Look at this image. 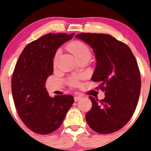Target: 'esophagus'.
<instances>
[{"label": "esophagus", "mask_w": 151, "mask_h": 151, "mask_svg": "<svg viewBox=\"0 0 151 151\" xmlns=\"http://www.w3.org/2000/svg\"><path fill=\"white\" fill-rule=\"evenodd\" d=\"M74 99V101H78L79 100L81 99L82 96H75Z\"/></svg>", "instance_id": "obj_1"}]
</instances>
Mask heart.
Instances as JSON below:
<instances>
[{
	"label": "heart",
	"instance_id": "obj_1",
	"mask_svg": "<svg viewBox=\"0 0 151 151\" xmlns=\"http://www.w3.org/2000/svg\"><path fill=\"white\" fill-rule=\"evenodd\" d=\"M68 49L71 52L73 55L77 58V59L83 57L85 55H91L90 50L88 47L85 45L84 43L79 41H74V42H71L68 45ZM58 54L57 52L55 55L54 59H53V63L55 64L56 61H57ZM69 84L72 86H77L79 85V77H73L69 79Z\"/></svg>",
	"mask_w": 151,
	"mask_h": 151
}]
</instances>
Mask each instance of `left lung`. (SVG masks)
<instances>
[{"label":"left lung","instance_id":"left-lung-1","mask_svg":"<svg viewBox=\"0 0 151 151\" xmlns=\"http://www.w3.org/2000/svg\"><path fill=\"white\" fill-rule=\"evenodd\" d=\"M75 37L93 49L96 65L91 80L106 91L101 101L89 97L93 105L85 115L87 123L98 133L117 132L131 119L139 100L141 80L134 55L109 34L81 33Z\"/></svg>","mask_w":151,"mask_h":151}]
</instances>
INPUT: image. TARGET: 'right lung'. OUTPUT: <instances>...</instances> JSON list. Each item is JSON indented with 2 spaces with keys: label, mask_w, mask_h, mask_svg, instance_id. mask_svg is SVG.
<instances>
[{
  "label": "right lung",
  "mask_w": 151,
  "mask_h": 151,
  "mask_svg": "<svg viewBox=\"0 0 151 151\" xmlns=\"http://www.w3.org/2000/svg\"><path fill=\"white\" fill-rule=\"evenodd\" d=\"M74 33H48L28 44L18 58L12 91L19 118L33 132L47 134L58 129L74 103L71 95L50 97L45 88L53 72L58 49Z\"/></svg>",
  "instance_id": "1"
}]
</instances>
